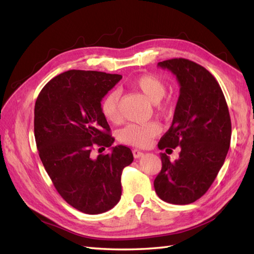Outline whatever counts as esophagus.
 <instances>
[{"label":"esophagus","instance_id":"1","mask_svg":"<svg viewBox=\"0 0 254 254\" xmlns=\"http://www.w3.org/2000/svg\"><path fill=\"white\" fill-rule=\"evenodd\" d=\"M132 153H133L134 158H139V157H142V156L144 155V153L141 152V150H138V149H133Z\"/></svg>","mask_w":254,"mask_h":254}]
</instances>
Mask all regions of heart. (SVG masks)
Here are the masks:
<instances>
[{
    "mask_svg": "<svg viewBox=\"0 0 254 254\" xmlns=\"http://www.w3.org/2000/svg\"><path fill=\"white\" fill-rule=\"evenodd\" d=\"M135 89L155 104V108L159 113H168L171 109V102L169 100L161 101L166 95L167 87L163 79L157 75L144 74L136 77L131 83ZM119 100H120V91L112 89L108 93L100 102V110L102 116L109 122L116 123L120 119L119 112ZM160 128L156 123L147 124H128L123 127L119 133V138L124 144L133 145L137 147H146L152 142V139L159 134Z\"/></svg>",
    "mask_w": 254,
    "mask_h": 254,
    "instance_id": "obj_1",
    "label": "heart"
}]
</instances>
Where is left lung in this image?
<instances>
[{
  "label": "left lung",
  "mask_w": 254,
  "mask_h": 254,
  "mask_svg": "<svg viewBox=\"0 0 254 254\" xmlns=\"http://www.w3.org/2000/svg\"><path fill=\"white\" fill-rule=\"evenodd\" d=\"M158 66L180 84L174 120L158 148L179 146L180 153L175 161L160 154L163 167L154 188L167 203L190 204L206 193L224 165L231 138L228 106L217 80L199 64L179 58Z\"/></svg>",
  "instance_id": "obj_1"
}]
</instances>
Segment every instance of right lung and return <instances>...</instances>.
Here are the masks:
<instances>
[{
  "label": "right lung",
  "instance_id": "add662e5",
  "mask_svg": "<svg viewBox=\"0 0 254 254\" xmlns=\"http://www.w3.org/2000/svg\"><path fill=\"white\" fill-rule=\"evenodd\" d=\"M122 75L97 71L61 73L41 89L35 105V138L46 171L64 201L85 214H101L120 201L121 175L132 150L118 145L94 158L95 146L115 138L100 102ZM100 149V148H99Z\"/></svg>",
  "mask_w": 254,
  "mask_h": 254
}]
</instances>
